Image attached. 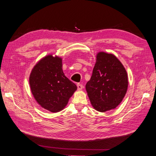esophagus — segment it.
Masks as SVG:
<instances>
[{"label":"esophagus","mask_w":156,"mask_h":156,"mask_svg":"<svg viewBox=\"0 0 156 156\" xmlns=\"http://www.w3.org/2000/svg\"><path fill=\"white\" fill-rule=\"evenodd\" d=\"M77 87H78V90H81V89H83V84H81L80 83H78L77 84Z\"/></svg>","instance_id":"obj_1"}]
</instances>
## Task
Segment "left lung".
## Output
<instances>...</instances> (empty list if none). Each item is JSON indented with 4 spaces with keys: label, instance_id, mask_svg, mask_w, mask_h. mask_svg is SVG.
Masks as SVG:
<instances>
[{
    "label": "left lung",
    "instance_id": "left-lung-1",
    "mask_svg": "<svg viewBox=\"0 0 156 156\" xmlns=\"http://www.w3.org/2000/svg\"><path fill=\"white\" fill-rule=\"evenodd\" d=\"M125 68L114 55L98 53L86 90L92 107L98 112L113 109L122 102L128 88Z\"/></svg>",
    "mask_w": 156,
    "mask_h": 156
}]
</instances>
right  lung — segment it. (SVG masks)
I'll return each mask as SVG.
<instances>
[{"instance_id":"right-lung-1","label":"right lung","mask_w":156,"mask_h":156,"mask_svg":"<svg viewBox=\"0 0 156 156\" xmlns=\"http://www.w3.org/2000/svg\"><path fill=\"white\" fill-rule=\"evenodd\" d=\"M62 58L48 55L34 66L30 76L31 93L36 102L49 112H60L77 89L62 72Z\"/></svg>"}]
</instances>
